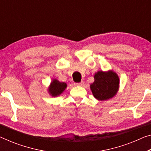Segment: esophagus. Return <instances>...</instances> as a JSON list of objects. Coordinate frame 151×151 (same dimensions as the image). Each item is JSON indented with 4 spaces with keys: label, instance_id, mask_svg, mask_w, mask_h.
<instances>
[{
    "label": "esophagus",
    "instance_id": "1",
    "mask_svg": "<svg viewBox=\"0 0 151 151\" xmlns=\"http://www.w3.org/2000/svg\"><path fill=\"white\" fill-rule=\"evenodd\" d=\"M74 85L78 86H82L83 85V82H79V83H74Z\"/></svg>",
    "mask_w": 151,
    "mask_h": 151
}]
</instances>
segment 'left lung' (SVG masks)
Wrapping results in <instances>:
<instances>
[{
  "label": "left lung",
  "instance_id": "8db88e82",
  "mask_svg": "<svg viewBox=\"0 0 151 151\" xmlns=\"http://www.w3.org/2000/svg\"><path fill=\"white\" fill-rule=\"evenodd\" d=\"M119 83V78L113 71H98L94 75V82L90 85V88L95 98L104 101L115 96Z\"/></svg>",
  "mask_w": 151,
  "mask_h": 151
}]
</instances>
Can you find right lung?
<instances>
[{"mask_svg":"<svg viewBox=\"0 0 151 151\" xmlns=\"http://www.w3.org/2000/svg\"><path fill=\"white\" fill-rule=\"evenodd\" d=\"M66 87L67 84L65 82H60L57 80H54L50 83L49 92L53 96H59L64 91Z\"/></svg>","mask_w":151,"mask_h":151,"instance_id":"add662e5","label":"right lung"}]
</instances>
